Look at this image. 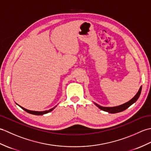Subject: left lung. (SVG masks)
I'll return each instance as SVG.
<instances>
[{"mask_svg":"<svg viewBox=\"0 0 151 151\" xmlns=\"http://www.w3.org/2000/svg\"><path fill=\"white\" fill-rule=\"evenodd\" d=\"M142 86H141L138 92L137 93L136 95L134 96V97L130 100L129 102H126V103L123 104L119 106H114V107H104V106H101L99 105L96 103H94L99 108L101 109V110L105 111H107L108 113H110V114H115V113H118V112H121V111H123L124 110H126L128 108H129L130 106L132 105V104H134V102H135L137 99H138L139 95L141 94V91H142Z\"/></svg>","mask_w":151,"mask_h":151,"instance_id":"8db88e82","label":"left lung"}]
</instances>
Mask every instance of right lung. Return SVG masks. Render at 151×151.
<instances>
[{
  "label": "right lung",
  "mask_w": 151,
  "mask_h": 151,
  "mask_svg": "<svg viewBox=\"0 0 151 151\" xmlns=\"http://www.w3.org/2000/svg\"><path fill=\"white\" fill-rule=\"evenodd\" d=\"M17 105L19 106V107H21V108L22 109V110H24V111H26L27 112H28V113L31 114H33V115H43V114H45L49 113V112H50V111H51L52 110H53L55 108L56 106L55 107L51 108V109H50V110H45V111H32V110H27V109L21 106H19V104H17Z\"/></svg>",
  "instance_id": "obj_1"
}]
</instances>
